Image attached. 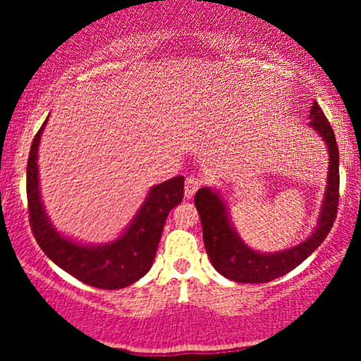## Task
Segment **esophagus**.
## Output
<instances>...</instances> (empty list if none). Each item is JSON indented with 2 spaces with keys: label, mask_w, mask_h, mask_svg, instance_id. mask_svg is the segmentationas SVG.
<instances>
[{
  "label": "esophagus",
  "mask_w": 361,
  "mask_h": 361,
  "mask_svg": "<svg viewBox=\"0 0 361 361\" xmlns=\"http://www.w3.org/2000/svg\"><path fill=\"white\" fill-rule=\"evenodd\" d=\"M200 186H202L200 178H197V176H188V178H186V181H185V195H186V198L193 197L195 192H197V190L200 188Z\"/></svg>",
  "instance_id": "obj_1"
}]
</instances>
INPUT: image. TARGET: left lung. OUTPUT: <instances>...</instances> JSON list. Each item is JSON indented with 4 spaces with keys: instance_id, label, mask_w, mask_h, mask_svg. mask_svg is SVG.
<instances>
[{
    "instance_id": "obj_1",
    "label": "left lung",
    "mask_w": 361,
    "mask_h": 361,
    "mask_svg": "<svg viewBox=\"0 0 361 361\" xmlns=\"http://www.w3.org/2000/svg\"><path fill=\"white\" fill-rule=\"evenodd\" d=\"M309 118V126L316 128L317 134L327 144L329 173H327L324 205L319 215L316 231L299 246L271 252V255L252 251L241 241L234 227L231 226L226 204L221 200L219 193L212 192L207 186L195 193V207L200 215L207 255L215 270L226 279L238 281V283H267V281L287 275L321 246L336 221L339 202V151L336 137H334L329 120L326 118L317 102H314L310 106Z\"/></svg>"
}]
</instances>
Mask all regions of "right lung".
I'll list each match as a JSON object with an SVG mask.
<instances>
[{"label":"right lung","instance_id":"right-lung-1","mask_svg":"<svg viewBox=\"0 0 361 361\" xmlns=\"http://www.w3.org/2000/svg\"><path fill=\"white\" fill-rule=\"evenodd\" d=\"M44 126L35 134L27 163L28 219L35 241L57 267L82 283L103 290H117L135 283L146 275L156 258L169 210L183 200L185 178L175 176L152 186L139 214L117 241L102 246H82L62 238L54 229L40 200L37 152Z\"/></svg>","mask_w":361,"mask_h":361}]
</instances>
